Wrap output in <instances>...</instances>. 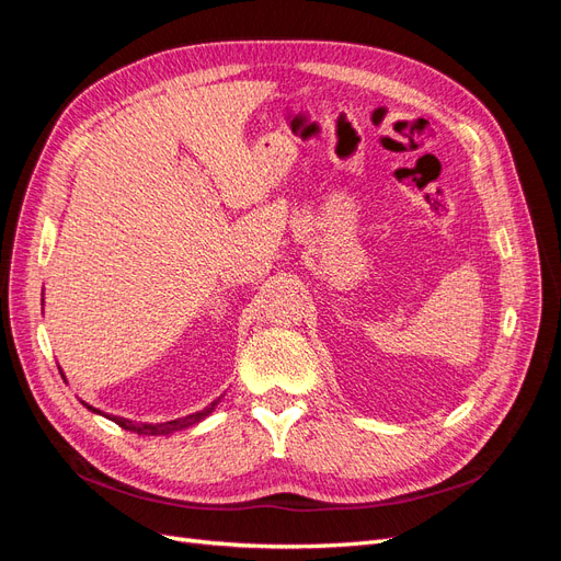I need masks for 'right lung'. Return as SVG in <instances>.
<instances>
[{
  "mask_svg": "<svg viewBox=\"0 0 561 561\" xmlns=\"http://www.w3.org/2000/svg\"><path fill=\"white\" fill-rule=\"evenodd\" d=\"M62 375V371H60ZM219 402V398L210 404V407H206V410L203 412H196V414H190V416H184V419H178V421H165V423H135V421H128V419H122V416H112V414H103L100 410H95V407H91V404H87L91 412H95V414H103V416H107L110 421H114L116 426H122L124 431H130V433H138V435H171L173 431H182V428H186V426H192V423H196V421H201V419H206L213 410H215V404Z\"/></svg>",
  "mask_w": 561,
  "mask_h": 561,
  "instance_id": "obj_1",
  "label": "right lung"
}]
</instances>
